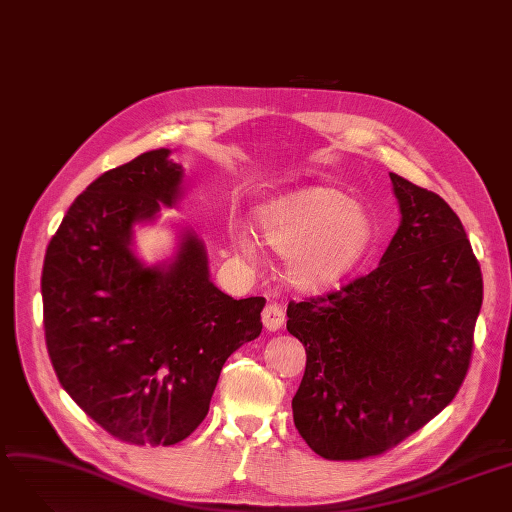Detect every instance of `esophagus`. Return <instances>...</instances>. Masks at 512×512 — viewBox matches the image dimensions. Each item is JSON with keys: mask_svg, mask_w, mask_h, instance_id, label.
<instances>
[{"mask_svg": "<svg viewBox=\"0 0 512 512\" xmlns=\"http://www.w3.org/2000/svg\"><path fill=\"white\" fill-rule=\"evenodd\" d=\"M285 323V310L281 304L271 302L266 304V308L262 310V325L266 327V331H279Z\"/></svg>", "mask_w": 512, "mask_h": 512, "instance_id": "34e87169", "label": "esophagus"}]
</instances>
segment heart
I'll list each match as a JSON object with an SVG mask.
<instances>
[{
    "label": "heart",
    "mask_w": 512,
    "mask_h": 512,
    "mask_svg": "<svg viewBox=\"0 0 512 512\" xmlns=\"http://www.w3.org/2000/svg\"><path fill=\"white\" fill-rule=\"evenodd\" d=\"M256 225L266 246L287 254V275L300 287H321L348 273L373 237L367 212L342 191L327 187L302 189L262 204ZM231 235L237 252L254 260V235L241 227Z\"/></svg>",
    "instance_id": "heart-1"
}]
</instances>
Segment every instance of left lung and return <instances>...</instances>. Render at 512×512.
<instances>
[{"label":"left lung","instance_id":"8db88e82","mask_svg":"<svg viewBox=\"0 0 512 512\" xmlns=\"http://www.w3.org/2000/svg\"><path fill=\"white\" fill-rule=\"evenodd\" d=\"M402 221L375 271L289 302L306 348L291 400L304 442L327 460L379 456L454 400L473 356L483 279L456 212L389 173Z\"/></svg>","mask_w":512,"mask_h":512}]
</instances>
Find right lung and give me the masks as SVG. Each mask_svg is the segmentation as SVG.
<instances>
[{"label": "right lung", "mask_w": 512, "mask_h": 512, "mask_svg": "<svg viewBox=\"0 0 512 512\" xmlns=\"http://www.w3.org/2000/svg\"><path fill=\"white\" fill-rule=\"evenodd\" d=\"M152 150L95 179L47 246L45 346L58 381L116 440L173 446L206 419L227 358L262 331L264 298L233 300L208 275L202 241L143 266L133 227L179 198L183 166Z\"/></svg>", "instance_id": "right-lung-1"}]
</instances>
